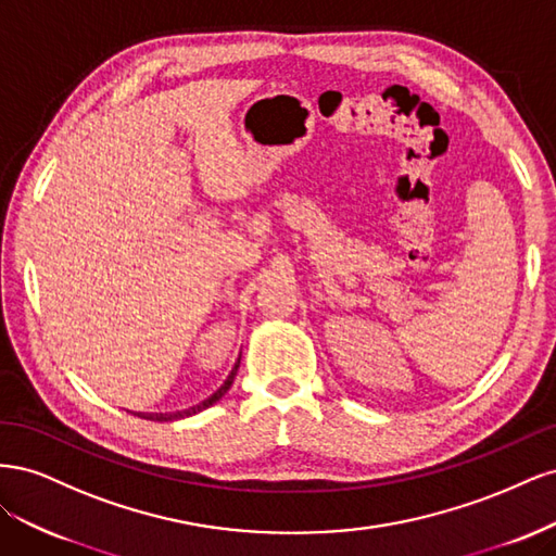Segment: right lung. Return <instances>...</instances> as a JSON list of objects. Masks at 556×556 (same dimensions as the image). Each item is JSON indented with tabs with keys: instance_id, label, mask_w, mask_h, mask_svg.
<instances>
[{
	"instance_id": "obj_1",
	"label": "right lung",
	"mask_w": 556,
	"mask_h": 556,
	"mask_svg": "<svg viewBox=\"0 0 556 556\" xmlns=\"http://www.w3.org/2000/svg\"><path fill=\"white\" fill-rule=\"evenodd\" d=\"M239 364H241V357L237 359V364H233V368H231V374L227 376V380H225L220 387H217V390H215L208 399L197 403V406H190V408H185V410H176V413H134V415H139L141 419H150V422H174V419H182V417H190V415H197V413H201V410H206V408L213 406V403H217V401H220V399L229 392V387H231L233 378H237Z\"/></svg>"
}]
</instances>
